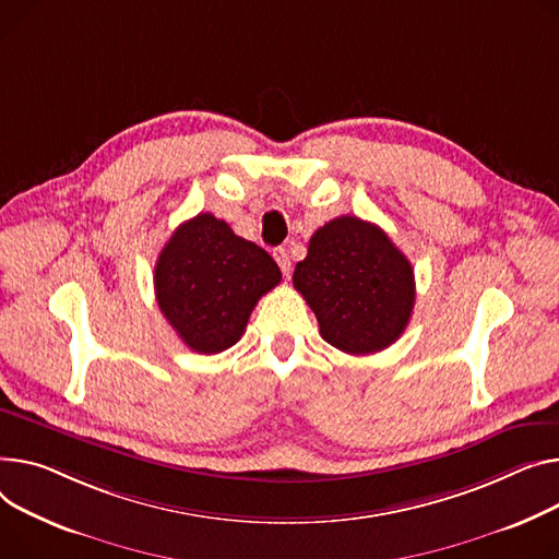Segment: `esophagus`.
<instances>
[{
    "mask_svg": "<svg viewBox=\"0 0 559 559\" xmlns=\"http://www.w3.org/2000/svg\"><path fill=\"white\" fill-rule=\"evenodd\" d=\"M272 255H274V260L278 263V267H281V272H283V276H289V272H292V260H289L287 249H285V247H276Z\"/></svg>",
    "mask_w": 559,
    "mask_h": 559,
    "instance_id": "34e87169",
    "label": "esophagus"
}]
</instances>
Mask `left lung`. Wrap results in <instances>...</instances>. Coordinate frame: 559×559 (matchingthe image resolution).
Segmentation results:
<instances>
[{
	"mask_svg": "<svg viewBox=\"0 0 559 559\" xmlns=\"http://www.w3.org/2000/svg\"><path fill=\"white\" fill-rule=\"evenodd\" d=\"M292 281L317 314L321 337L348 355L397 342L416 304L412 263L378 225L355 215L314 231Z\"/></svg>",
	"mask_w": 559,
	"mask_h": 559,
	"instance_id": "8db88e82",
	"label": "left lung"
}]
</instances>
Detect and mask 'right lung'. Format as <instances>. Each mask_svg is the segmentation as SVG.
Returning a JSON list of instances; mask_svg holds the SVG:
<instances>
[{
    "instance_id": "1",
    "label": "right lung",
    "mask_w": 559,
    "mask_h": 559,
    "mask_svg": "<svg viewBox=\"0 0 559 559\" xmlns=\"http://www.w3.org/2000/svg\"><path fill=\"white\" fill-rule=\"evenodd\" d=\"M278 283L274 258L211 213L179 225L155 265L159 310L179 340L202 355L231 348L260 296Z\"/></svg>"
}]
</instances>
